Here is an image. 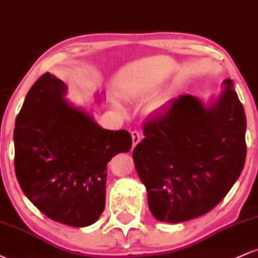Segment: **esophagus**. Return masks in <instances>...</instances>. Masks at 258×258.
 <instances>
[{
    "label": "esophagus",
    "mask_w": 258,
    "mask_h": 258,
    "mask_svg": "<svg viewBox=\"0 0 258 258\" xmlns=\"http://www.w3.org/2000/svg\"><path fill=\"white\" fill-rule=\"evenodd\" d=\"M131 136H132V141H133V147H136L139 143V142H141L142 133L139 131H136V130H135V131L131 132Z\"/></svg>",
    "instance_id": "34e87169"
}]
</instances>
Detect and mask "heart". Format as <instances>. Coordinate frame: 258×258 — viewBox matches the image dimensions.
Segmentation results:
<instances>
[{
  "instance_id": "obj_1",
  "label": "heart",
  "mask_w": 258,
  "mask_h": 258,
  "mask_svg": "<svg viewBox=\"0 0 258 258\" xmlns=\"http://www.w3.org/2000/svg\"><path fill=\"white\" fill-rule=\"evenodd\" d=\"M158 105H159V104H155V106H158Z\"/></svg>"
}]
</instances>
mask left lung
Returning a JSON list of instances; mask_svg holds the SVG:
<instances>
[{
	"mask_svg": "<svg viewBox=\"0 0 258 258\" xmlns=\"http://www.w3.org/2000/svg\"><path fill=\"white\" fill-rule=\"evenodd\" d=\"M227 88L212 106L190 94L170 100L143 125L133 150L156 220L179 223L211 211L240 176L246 159L244 106Z\"/></svg>",
	"mask_w": 258,
	"mask_h": 258,
	"instance_id": "8db88e82",
	"label": "left lung"
}]
</instances>
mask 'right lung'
Returning a JSON list of instances; mask_svg holds the SVG:
<instances>
[{"instance_id": "obj_1", "label": "right lung", "mask_w": 258, "mask_h": 258, "mask_svg": "<svg viewBox=\"0 0 258 258\" xmlns=\"http://www.w3.org/2000/svg\"><path fill=\"white\" fill-rule=\"evenodd\" d=\"M65 84L46 73L16 119L14 168L20 188L44 216L87 227L105 207L106 165L130 152L126 130L109 131L64 100Z\"/></svg>"}]
</instances>
